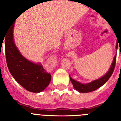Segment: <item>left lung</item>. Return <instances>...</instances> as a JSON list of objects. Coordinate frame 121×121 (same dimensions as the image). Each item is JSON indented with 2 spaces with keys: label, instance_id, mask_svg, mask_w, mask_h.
I'll list each match as a JSON object with an SVG mask.
<instances>
[{
  "label": "left lung",
  "instance_id": "obj_1",
  "mask_svg": "<svg viewBox=\"0 0 121 121\" xmlns=\"http://www.w3.org/2000/svg\"><path fill=\"white\" fill-rule=\"evenodd\" d=\"M117 47H118V42H117V45H116V48L117 49ZM116 57H117V56H115L114 57L113 63H112L111 67L109 69L108 72L104 76H102V78L98 79V80H94L91 83L86 84H80V83L75 81L74 80H73L72 78L70 77L71 82L73 85L74 89L79 91V92H80V93H89V92H91V91H95L96 89L102 86H103L109 80V78L111 77L112 74L113 73L115 67V63H116Z\"/></svg>",
  "mask_w": 121,
  "mask_h": 121
}]
</instances>
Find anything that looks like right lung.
I'll list each match as a JSON object with an SVG mask.
<instances>
[{"instance_id": "add662e5", "label": "right lung", "mask_w": 121, "mask_h": 121, "mask_svg": "<svg viewBox=\"0 0 121 121\" xmlns=\"http://www.w3.org/2000/svg\"><path fill=\"white\" fill-rule=\"evenodd\" d=\"M13 26L14 22L4 37L8 69L15 80L25 89L33 93H39L48 86L51 75L41 65L30 62L20 54L13 39Z\"/></svg>"}]
</instances>
